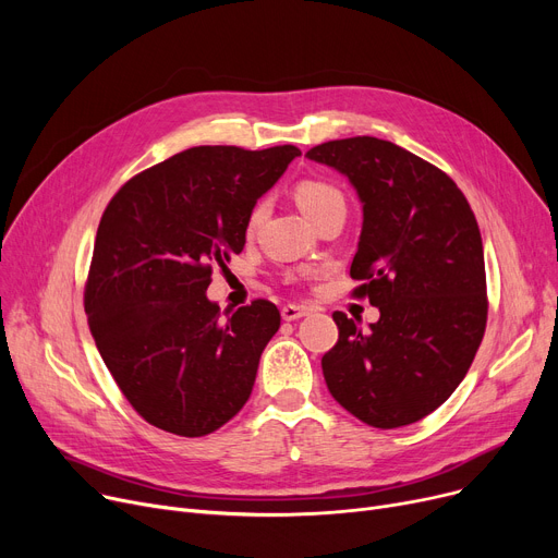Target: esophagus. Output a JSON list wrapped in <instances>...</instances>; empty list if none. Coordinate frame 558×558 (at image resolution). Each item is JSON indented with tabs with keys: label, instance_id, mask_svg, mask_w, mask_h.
Returning a JSON list of instances; mask_svg holds the SVG:
<instances>
[{
	"label": "esophagus",
	"instance_id": "esophagus-1",
	"mask_svg": "<svg viewBox=\"0 0 558 558\" xmlns=\"http://www.w3.org/2000/svg\"><path fill=\"white\" fill-rule=\"evenodd\" d=\"M280 314H282V318H284V320H299V318L307 316V314H310V310H307V307H303V305H284Z\"/></svg>",
	"mask_w": 558,
	"mask_h": 558
}]
</instances>
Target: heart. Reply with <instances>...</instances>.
Listing matches in <instances>:
<instances>
[{
  "instance_id": "b5f03b06",
  "label": "heart",
  "mask_w": 558,
  "mask_h": 558,
  "mask_svg": "<svg viewBox=\"0 0 558 558\" xmlns=\"http://www.w3.org/2000/svg\"><path fill=\"white\" fill-rule=\"evenodd\" d=\"M294 196H296L299 208L305 213V217H307L310 221H314L320 213L328 210L332 203L343 201L341 192H339L335 185L326 183V181H301V183L296 185ZM262 210H264V205H257V208L251 213V219H248V226H251V228L259 221Z\"/></svg>"
}]
</instances>
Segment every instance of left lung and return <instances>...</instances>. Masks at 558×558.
Wrapping results in <instances>:
<instances>
[{"mask_svg": "<svg viewBox=\"0 0 558 558\" xmlns=\"http://www.w3.org/2000/svg\"><path fill=\"white\" fill-rule=\"evenodd\" d=\"M343 173L362 201L350 276L377 324L335 312L339 341L320 360L332 398L362 423L393 429L441 407L471 368L486 330L477 219L448 173L368 135L305 154Z\"/></svg>", "mask_w": 558, "mask_h": 558, "instance_id": "1", "label": "left lung"}]
</instances>
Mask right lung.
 <instances>
[{
  "label": "right lung",
  "mask_w": 558,
  "mask_h": 558,
  "mask_svg": "<svg viewBox=\"0 0 558 558\" xmlns=\"http://www.w3.org/2000/svg\"><path fill=\"white\" fill-rule=\"evenodd\" d=\"M296 156L291 144L192 146L110 198L85 314L101 360L146 423L194 438L246 404L280 312L269 301L221 312L205 291L215 264L223 269L242 253L257 198Z\"/></svg>",
  "instance_id": "right-lung-1"
}]
</instances>
